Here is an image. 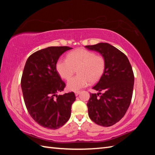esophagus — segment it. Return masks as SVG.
Here are the masks:
<instances>
[{"instance_id":"obj_1","label":"esophagus","mask_w":155,"mask_h":155,"mask_svg":"<svg viewBox=\"0 0 155 155\" xmlns=\"http://www.w3.org/2000/svg\"><path fill=\"white\" fill-rule=\"evenodd\" d=\"M80 93H81V91H77L74 92V94H75L76 96H78V95Z\"/></svg>"}]
</instances>
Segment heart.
<instances>
[{
	"label": "heart",
	"mask_w": 155,
	"mask_h": 155,
	"mask_svg": "<svg viewBox=\"0 0 155 155\" xmlns=\"http://www.w3.org/2000/svg\"><path fill=\"white\" fill-rule=\"evenodd\" d=\"M107 62L103 56L94 52L78 48L71 52L67 59H60L56 64V70L63 79L68 81L76 70L78 74L67 83L69 91H77L89 84L94 83L103 77Z\"/></svg>",
	"instance_id": "obj_1"
}]
</instances>
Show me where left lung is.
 Wrapping results in <instances>:
<instances>
[{
	"mask_svg": "<svg viewBox=\"0 0 155 155\" xmlns=\"http://www.w3.org/2000/svg\"><path fill=\"white\" fill-rule=\"evenodd\" d=\"M85 47L100 52L107 62L103 77L93 87L99 93L90 94L88 116L98 125L110 127L119 121L129 107L134 87L133 68L127 56L110 44L101 42Z\"/></svg>",
	"mask_w": 155,
	"mask_h": 155,
	"instance_id": "1",
	"label": "left lung"
}]
</instances>
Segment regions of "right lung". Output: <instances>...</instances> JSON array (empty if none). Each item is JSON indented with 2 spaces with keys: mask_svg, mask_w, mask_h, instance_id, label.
I'll list each match as a JSON object with an SVG mask.
<instances>
[{
  "mask_svg": "<svg viewBox=\"0 0 155 155\" xmlns=\"http://www.w3.org/2000/svg\"><path fill=\"white\" fill-rule=\"evenodd\" d=\"M72 48L50 47L34 52L27 59L21 78L23 98L28 113L47 128L57 129L71 117L76 99L73 92L57 95L66 84L56 70L61 55Z\"/></svg>",
  "mask_w": 155,
  "mask_h": 155,
  "instance_id": "1",
  "label": "right lung"
}]
</instances>
